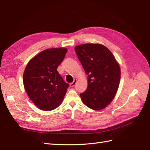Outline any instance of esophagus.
<instances>
[{"mask_svg":"<svg viewBox=\"0 0 150 150\" xmlns=\"http://www.w3.org/2000/svg\"><path fill=\"white\" fill-rule=\"evenodd\" d=\"M76 82H77V79H74V81H73L71 84H70V86L71 87H73L75 86V85L76 84Z\"/></svg>","mask_w":150,"mask_h":150,"instance_id":"obj_1","label":"esophagus"}]
</instances>
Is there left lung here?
<instances>
[{
  "instance_id": "8db88e82",
  "label": "left lung",
  "mask_w": 150,
  "mask_h": 150,
  "mask_svg": "<svg viewBox=\"0 0 150 150\" xmlns=\"http://www.w3.org/2000/svg\"><path fill=\"white\" fill-rule=\"evenodd\" d=\"M75 50L88 75V88L80 94L82 100L91 109H104L112 101L119 88V64L102 44H84L76 46Z\"/></svg>"
}]
</instances>
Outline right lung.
I'll list each match as a JSON object with an SVG mask.
<instances>
[{"label": "right lung", "instance_id": "obj_1", "mask_svg": "<svg viewBox=\"0 0 150 150\" xmlns=\"http://www.w3.org/2000/svg\"><path fill=\"white\" fill-rule=\"evenodd\" d=\"M68 50L51 48L37 54L28 62L23 75V83L28 96L39 109L50 111L62 103L69 87L57 68Z\"/></svg>", "mask_w": 150, "mask_h": 150}]
</instances>
